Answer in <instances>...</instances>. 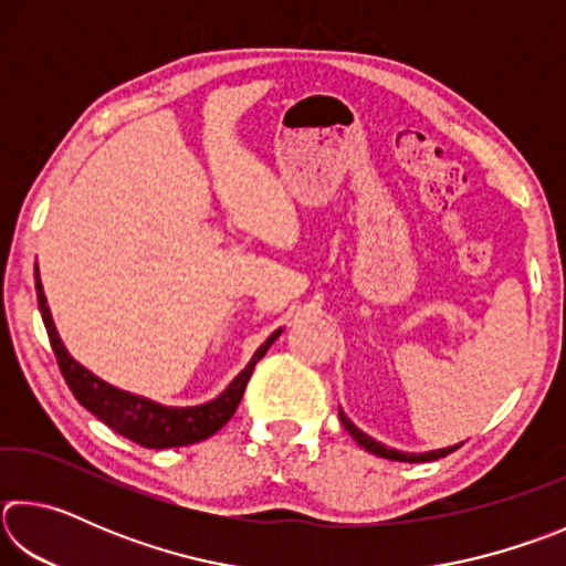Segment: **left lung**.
<instances>
[{"mask_svg": "<svg viewBox=\"0 0 566 566\" xmlns=\"http://www.w3.org/2000/svg\"><path fill=\"white\" fill-rule=\"evenodd\" d=\"M339 419H342L344 429H347V432L352 434L354 442H357L359 447L367 449V452H371V454H377V457H385V459H391V462H434V459H442V457H447V454H452L454 449H459V444H454V447L432 449V452H421V454L399 452V449H391V447H387V444L377 442V439H371L369 434H364L359 427H354V421H352L347 415H344L342 409H339Z\"/></svg>", "mask_w": 566, "mask_h": 566, "instance_id": "1", "label": "left lung"}]
</instances>
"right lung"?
Masks as SVG:
<instances>
[{"instance_id": "right-lung-1", "label": "right lung", "mask_w": 566, "mask_h": 566, "mask_svg": "<svg viewBox=\"0 0 566 566\" xmlns=\"http://www.w3.org/2000/svg\"><path fill=\"white\" fill-rule=\"evenodd\" d=\"M34 286H36V302H40L42 322L46 327V334H50V344L54 349L56 364H60L62 377L66 379V385H70L76 401H80L84 409H90L94 417L102 419L104 424L114 429L117 434L149 449L187 447V444L202 442V439L219 432V429L232 419L239 401H242L247 381L254 371V364L264 357L266 349H270L274 339L282 334V329L272 332L262 347L254 352V357L249 359L247 367L239 371L232 381H229V387L219 397L197 407H167L147 397H139V395H132V391L112 387L109 381L92 375L90 369H84L80 361L70 357L60 332L54 327L50 304H46L44 286L40 280V270H36V266H34Z\"/></svg>"}]
</instances>
